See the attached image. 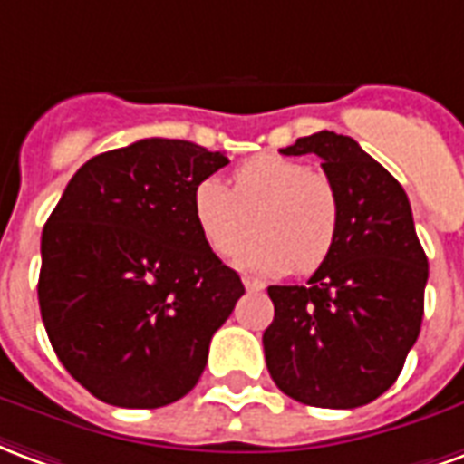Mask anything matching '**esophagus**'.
Masks as SVG:
<instances>
[{"label":"esophagus","instance_id":"esophagus-1","mask_svg":"<svg viewBox=\"0 0 464 464\" xmlns=\"http://www.w3.org/2000/svg\"><path fill=\"white\" fill-rule=\"evenodd\" d=\"M242 282H245L246 292H262V289H265V284L259 282V279H255V276H245Z\"/></svg>","mask_w":464,"mask_h":464}]
</instances>
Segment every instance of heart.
<instances>
[{
  "instance_id": "b5f03b06",
  "label": "heart",
  "mask_w": 464,
  "mask_h": 464,
  "mask_svg": "<svg viewBox=\"0 0 464 464\" xmlns=\"http://www.w3.org/2000/svg\"><path fill=\"white\" fill-rule=\"evenodd\" d=\"M192 219L218 256H229L252 232L255 242L235 256L242 269L286 274L319 269L336 246L341 199L334 182L304 162L259 153L232 172V188L202 178L192 188Z\"/></svg>"
}]
</instances>
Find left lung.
Returning a JSON list of instances; mask_svg holds the SVG:
<instances>
[{
  "instance_id": "left-lung-1",
  "label": "left lung",
  "mask_w": 464,
  "mask_h": 464,
  "mask_svg": "<svg viewBox=\"0 0 464 464\" xmlns=\"http://www.w3.org/2000/svg\"><path fill=\"white\" fill-rule=\"evenodd\" d=\"M284 155L316 153L341 199L329 259L306 286H269L266 368L304 405L358 408L383 395L418 341L428 256L408 195L381 162L334 130L299 138Z\"/></svg>"
}]
</instances>
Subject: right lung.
Returning <instances> with one entry per match:
<instances>
[{
  "label": "right lung",
  "mask_w": 464,
  "mask_h": 464,
  "mask_svg": "<svg viewBox=\"0 0 464 464\" xmlns=\"http://www.w3.org/2000/svg\"><path fill=\"white\" fill-rule=\"evenodd\" d=\"M190 140L145 138L81 165L42 235L39 309L56 356L98 401L188 395L245 294L192 219V188L227 165Z\"/></svg>",
  "instance_id": "1"
}]
</instances>
